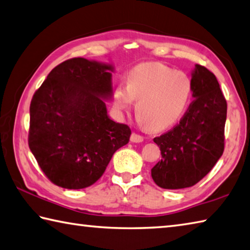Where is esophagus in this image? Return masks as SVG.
<instances>
[{
    "instance_id": "obj_1",
    "label": "esophagus",
    "mask_w": 250,
    "mask_h": 250,
    "mask_svg": "<svg viewBox=\"0 0 250 250\" xmlns=\"http://www.w3.org/2000/svg\"><path fill=\"white\" fill-rule=\"evenodd\" d=\"M143 140H144V137L139 134L133 133L130 135V141H133V143H141Z\"/></svg>"
}]
</instances>
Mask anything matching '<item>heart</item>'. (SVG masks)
Instances as JSON below:
<instances>
[{
    "mask_svg": "<svg viewBox=\"0 0 250 250\" xmlns=\"http://www.w3.org/2000/svg\"><path fill=\"white\" fill-rule=\"evenodd\" d=\"M192 96L190 78L160 63H145L129 70L126 88L114 90V104L128 110L137 100L136 115L141 125L162 130L180 121Z\"/></svg>",
    "mask_w": 250,
    "mask_h": 250,
    "instance_id": "obj_1",
    "label": "heart"
}]
</instances>
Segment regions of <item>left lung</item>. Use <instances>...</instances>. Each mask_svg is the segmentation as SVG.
Segmentation results:
<instances>
[{
    "mask_svg": "<svg viewBox=\"0 0 250 250\" xmlns=\"http://www.w3.org/2000/svg\"><path fill=\"white\" fill-rule=\"evenodd\" d=\"M191 83L195 99L180 123L153 139L162 158L151 168V176L164 189L196 185L224 151L228 104L216 77L197 64Z\"/></svg>",
    "mask_w": 250,
    "mask_h": 250,
    "instance_id": "1",
    "label": "left lung"
}]
</instances>
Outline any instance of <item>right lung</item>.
Here are the masks:
<instances>
[{
	"instance_id": "add662e5",
	"label": "right lung",
	"mask_w": 250,
	"mask_h": 250,
	"mask_svg": "<svg viewBox=\"0 0 250 250\" xmlns=\"http://www.w3.org/2000/svg\"><path fill=\"white\" fill-rule=\"evenodd\" d=\"M110 70V65L83 58L66 60L31 99L28 145L56 186H91L116 150L128 144L129 126L110 120L102 99L112 95Z\"/></svg>"
}]
</instances>
